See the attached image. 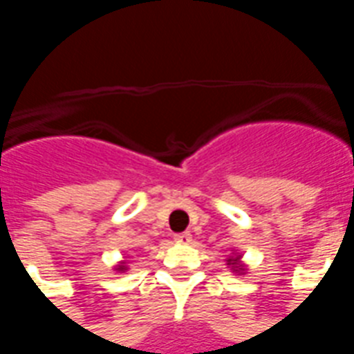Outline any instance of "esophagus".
I'll return each mask as SVG.
<instances>
[{
	"instance_id": "esophagus-1",
	"label": "esophagus",
	"mask_w": 354,
	"mask_h": 354,
	"mask_svg": "<svg viewBox=\"0 0 354 354\" xmlns=\"http://www.w3.org/2000/svg\"><path fill=\"white\" fill-rule=\"evenodd\" d=\"M174 241H176V243H182V245H187V243H192V233H189V231L178 233V235H174Z\"/></svg>"
}]
</instances>
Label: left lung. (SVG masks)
<instances>
[{"label":"left lung","instance_id":"left-lung-1","mask_svg":"<svg viewBox=\"0 0 354 354\" xmlns=\"http://www.w3.org/2000/svg\"><path fill=\"white\" fill-rule=\"evenodd\" d=\"M230 263H233V266L237 267V269H235V271H241V269H243V266H241V263H239V258H235V260H233V258H230Z\"/></svg>","mask_w":354,"mask_h":354}]
</instances>
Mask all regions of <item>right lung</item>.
I'll list each match as a JSON object with an SVG mask.
<instances>
[{"mask_svg":"<svg viewBox=\"0 0 354 354\" xmlns=\"http://www.w3.org/2000/svg\"><path fill=\"white\" fill-rule=\"evenodd\" d=\"M117 269H119V271H123V269H124V266H119V267H117Z\"/></svg>","mask_w":354,"mask_h":354,"instance_id":"add662e5","label":"right lung"}]
</instances>
